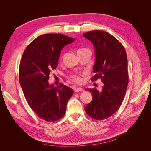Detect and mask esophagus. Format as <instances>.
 I'll return each instance as SVG.
<instances>
[{
	"mask_svg": "<svg viewBox=\"0 0 151 151\" xmlns=\"http://www.w3.org/2000/svg\"><path fill=\"white\" fill-rule=\"evenodd\" d=\"M83 91V89L81 88H75V89H74V91H75L76 93L79 92V91Z\"/></svg>",
	"mask_w": 151,
	"mask_h": 151,
	"instance_id": "obj_1",
	"label": "esophagus"
}]
</instances>
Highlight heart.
I'll return each mask as SVG.
<instances>
[{
    "instance_id": "obj_1",
    "label": "heart",
    "mask_w": 151,
    "mask_h": 151,
    "mask_svg": "<svg viewBox=\"0 0 151 151\" xmlns=\"http://www.w3.org/2000/svg\"><path fill=\"white\" fill-rule=\"evenodd\" d=\"M83 49H85V48L79 49V50H83ZM68 79H69L70 81H72V82H74V83H77V84H81L82 83V81H83L81 76L79 74H71L69 77H68Z\"/></svg>"
}]
</instances>
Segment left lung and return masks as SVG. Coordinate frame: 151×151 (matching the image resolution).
I'll return each instance as SVG.
<instances>
[{"label":"left lung","mask_w":151,"mask_h":151,"mask_svg":"<svg viewBox=\"0 0 151 151\" xmlns=\"http://www.w3.org/2000/svg\"><path fill=\"white\" fill-rule=\"evenodd\" d=\"M94 46L96 60L91 81L101 79L104 84L99 92L88 89L93 100L86 105L85 111L93 119H106L118 111L124 99L129 83L127 57L123 45L106 31L95 30L83 34Z\"/></svg>","instance_id":"obj_1"}]
</instances>
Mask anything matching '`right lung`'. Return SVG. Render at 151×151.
<instances>
[{"instance_id":"add662e5","label":"right lung","mask_w":151,"mask_h":151,"mask_svg":"<svg viewBox=\"0 0 151 151\" xmlns=\"http://www.w3.org/2000/svg\"><path fill=\"white\" fill-rule=\"evenodd\" d=\"M74 41L62 34H44L25 49L20 62L19 79L29 107L45 121L55 122L64 116L73 90L62 84H48L49 74L58 65L61 50Z\"/></svg>"}]
</instances>
